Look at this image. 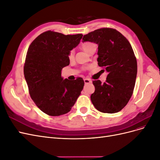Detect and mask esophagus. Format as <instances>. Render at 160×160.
Returning <instances> with one entry per match:
<instances>
[{
  "label": "esophagus",
  "instance_id": "obj_1",
  "mask_svg": "<svg viewBox=\"0 0 160 160\" xmlns=\"http://www.w3.org/2000/svg\"><path fill=\"white\" fill-rule=\"evenodd\" d=\"M84 82H85V84H88V83H91V81L90 79H84Z\"/></svg>",
  "mask_w": 160,
  "mask_h": 160
}]
</instances>
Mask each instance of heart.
Here are the masks:
<instances>
[{
    "mask_svg": "<svg viewBox=\"0 0 160 160\" xmlns=\"http://www.w3.org/2000/svg\"><path fill=\"white\" fill-rule=\"evenodd\" d=\"M95 47V45L93 42H85L81 45L82 49H83L87 53H88L93 47ZM75 56V52L73 50H71L68 53V59L71 61L73 60Z\"/></svg>",
    "mask_w": 160,
    "mask_h": 160,
    "instance_id": "1",
    "label": "heart"
}]
</instances>
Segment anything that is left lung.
Returning a JSON list of instances; mask_svg holds the SVG:
<instances>
[{
    "instance_id": "8db88e82",
    "label": "left lung",
    "mask_w": 160,
    "mask_h": 160,
    "mask_svg": "<svg viewBox=\"0 0 160 160\" xmlns=\"http://www.w3.org/2000/svg\"><path fill=\"white\" fill-rule=\"evenodd\" d=\"M85 41L98 45V65L108 72L104 83L93 81L95 92L91 95V102L102 113L119 112L129 102L136 79L137 60L132 45L112 28L89 32L83 36Z\"/></svg>"
}]
</instances>
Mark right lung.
I'll return each mask as SVG.
<instances>
[{
  "label": "right lung",
  "mask_w": 160,
  "mask_h": 160,
  "mask_svg": "<svg viewBox=\"0 0 160 160\" xmlns=\"http://www.w3.org/2000/svg\"><path fill=\"white\" fill-rule=\"evenodd\" d=\"M82 37L47 31L28 47L24 64L28 92L34 103L47 115L68 113L83 90L81 77L73 81L61 77L62 69L69 65V52L79 45Z\"/></svg>",
  "instance_id": "add662e5"
}]
</instances>
